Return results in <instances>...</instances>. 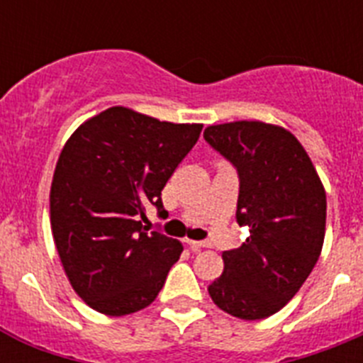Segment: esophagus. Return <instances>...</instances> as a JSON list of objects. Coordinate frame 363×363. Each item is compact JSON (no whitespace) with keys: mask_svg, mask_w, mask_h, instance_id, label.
<instances>
[{"mask_svg":"<svg viewBox=\"0 0 363 363\" xmlns=\"http://www.w3.org/2000/svg\"><path fill=\"white\" fill-rule=\"evenodd\" d=\"M185 242H187V245L191 247V251H194V252L200 251L201 247H205L203 242H196V240H189V238H187V240H185Z\"/></svg>","mask_w":363,"mask_h":363,"instance_id":"34e87169","label":"esophagus"}]
</instances>
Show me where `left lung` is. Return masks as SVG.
<instances>
[{"label":"left lung","mask_w":363,"mask_h":363,"mask_svg":"<svg viewBox=\"0 0 363 363\" xmlns=\"http://www.w3.org/2000/svg\"><path fill=\"white\" fill-rule=\"evenodd\" d=\"M203 138L238 169L236 220L251 230L245 243L221 255L223 272L209 294L236 318H267L300 291L318 262L325 189L309 154L280 125L230 121L209 125Z\"/></svg>","instance_id":"obj_1"}]
</instances>
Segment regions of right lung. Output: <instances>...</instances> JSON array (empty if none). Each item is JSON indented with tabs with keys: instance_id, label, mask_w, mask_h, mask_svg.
<instances>
[{
	"instance_id": "obj_1",
	"label": "right lung",
	"mask_w": 363,
	"mask_h": 363,
	"mask_svg": "<svg viewBox=\"0 0 363 363\" xmlns=\"http://www.w3.org/2000/svg\"><path fill=\"white\" fill-rule=\"evenodd\" d=\"M201 123L111 107L70 134L50 185V227L63 271L86 306L125 316L150 306L184 245L147 233L145 207L194 147Z\"/></svg>"
}]
</instances>
